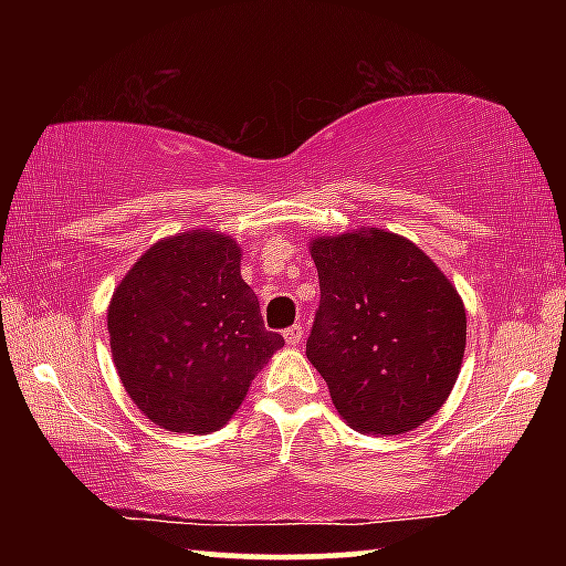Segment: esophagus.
Masks as SVG:
<instances>
[{
  "label": "esophagus",
  "instance_id": "esophagus-1",
  "mask_svg": "<svg viewBox=\"0 0 566 566\" xmlns=\"http://www.w3.org/2000/svg\"><path fill=\"white\" fill-rule=\"evenodd\" d=\"M284 339H286V344H290V347H300L302 339H304V327H302V324H292V327L284 332Z\"/></svg>",
  "mask_w": 566,
  "mask_h": 566
}]
</instances>
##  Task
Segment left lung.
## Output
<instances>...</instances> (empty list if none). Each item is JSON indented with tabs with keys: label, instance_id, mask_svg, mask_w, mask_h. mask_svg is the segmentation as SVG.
I'll return each instance as SVG.
<instances>
[{
	"label": "left lung",
	"instance_id": "1",
	"mask_svg": "<svg viewBox=\"0 0 566 566\" xmlns=\"http://www.w3.org/2000/svg\"><path fill=\"white\" fill-rule=\"evenodd\" d=\"M319 310L306 359L352 429L405 434L437 415L462 369L467 312L409 239L364 227L312 239Z\"/></svg>",
	"mask_w": 566,
	"mask_h": 566
}]
</instances>
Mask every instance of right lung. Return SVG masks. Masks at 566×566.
<instances>
[{"label":"right lung","instance_id":"1","mask_svg":"<svg viewBox=\"0 0 566 566\" xmlns=\"http://www.w3.org/2000/svg\"><path fill=\"white\" fill-rule=\"evenodd\" d=\"M232 237L191 229L149 247L112 294V359L142 415L179 434L217 432L282 334L266 332Z\"/></svg>","mask_w":566,"mask_h":566}]
</instances>
